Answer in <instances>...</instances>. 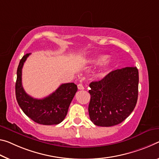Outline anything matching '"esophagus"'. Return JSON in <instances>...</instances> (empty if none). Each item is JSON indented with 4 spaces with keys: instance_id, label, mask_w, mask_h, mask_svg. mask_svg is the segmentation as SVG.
I'll use <instances>...</instances> for the list:
<instances>
[{
    "instance_id": "esophagus-1",
    "label": "esophagus",
    "mask_w": 159,
    "mask_h": 159,
    "mask_svg": "<svg viewBox=\"0 0 159 159\" xmlns=\"http://www.w3.org/2000/svg\"><path fill=\"white\" fill-rule=\"evenodd\" d=\"M78 89H79V90H84V85H83L81 84H79V85H78Z\"/></svg>"
}]
</instances>
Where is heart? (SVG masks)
<instances>
[{"instance_id":"1","label":"heart","mask_w":159,"mask_h":159,"mask_svg":"<svg viewBox=\"0 0 159 159\" xmlns=\"http://www.w3.org/2000/svg\"><path fill=\"white\" fill-rule=\"evenodd\" d=\"M107 56L104 54L97 55V56L91 57H90L89 59L87 60V62L89 63L90 64H100V63H103L102 67L105 69L108 64L110 63V59H107Z\"/></svg>"}]
</instances>
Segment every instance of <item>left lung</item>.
<instances>
[{
	"label": "left lung",
	"instance_id": "obj_1",
	"mask_svg": "<svg viewBox=\"0 0 159 159\" xmlns=\"http://www.w3.org/2000/svg\"><path fill=\"white\" fill-rule=\"evenodd\" d=\"M138 85L137 67L112 70L100 80L90 83L89 112L93 124L111 127L129 117L137 102Z\"/></svg>",
	"mask_w": 159,
	"mask_h": 159
}]
</instances>
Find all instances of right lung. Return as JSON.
<instances>
[{
  "label": "right lung",
  "instance_id": "1",
  "mask_svg": "<svg viewBox=\"0 0 159 159\" xmlns=\"http://www.w3.org/2000/svg\"><path fill=\"white\" fill-rule=\"evenodd\" d=\"M30 54L22 57L17 70L16 95L22 111L34 122L40 125H52L61 122L67 115L69 105L78 90L74 83L61 84L49 96L36 99L25 93L22 85V69Z\"/></svg>",
  "mask_w": 159,
  "mask_h": 159
}]
</instances>
